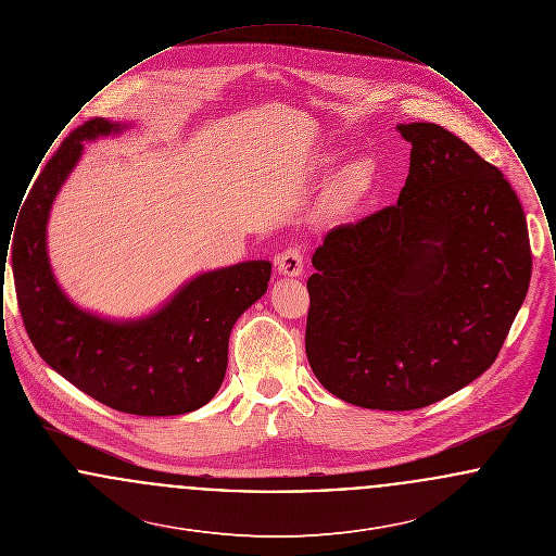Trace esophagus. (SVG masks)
Returning a JSON list of instances; mask_svg holds the SVG:
<instances>
[{
    "mask_svg": "<svg viewBox=\"0 0 556 556\" xmlns=\"http://www.w3.org/2000/svg\"><path fill=\"white\" fill-rule=\"evenodd\" d=\"M275 268L283 277L302 275V270H304V250L300 245H291L288 250H283L275 258Z\"/></svg>",
    "mask_w": 556,
    "mask_h": 556,
    "instance_id": "1",
    "label": "esophagus"
}]
</instances>
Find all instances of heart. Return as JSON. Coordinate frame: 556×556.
<instances>
[{
  "instance_id": "obj_1",
  "label": "heart",
  "mask_w": 556,
  "mask_h": 556,
  "mask_svg": "<svg viewBox=\"0 0 556 556\" xmlns=\"http://www.w3.org/2000/svg\"><path fill=\"white\" fill-rule=\"evenodd\" d=\"M336 164L333 154H323L318 159V170H331ZM370 184H372V168L365 162H356L345 166L336 181V195L344 200L348 204H354L363 200L369 193Z\"/></svg>"
}]
</instances>
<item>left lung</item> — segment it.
Returning <instances> with one entry per match:
<instances>
[{"label":"left lung","mask_w":556,"mask_h":556,"mask_svg":"<svg viewBox=\"0 0 556 556\" xmlns=\"http://www.w3.org/2000/svg\"><path fill=\"white\" fill-rule=\"evenodd\" d=\"M396 206L331 229L308 277L306 356L333 396L415 410L490 369L531 279L528 223L503 173L433 123Z\"/></svg>","instance_id":"obj_1"}]
</instances>
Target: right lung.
<instances>
[{
  "instance_id": "add662e5",
  "label": "right lung",
  "mask_w": 556,
  "mask_h": 556,
  "mask_svg": "<svg viewBox=\"0 0 556 556\" xmlns=\"http://www.w3.org/2000/svg\"><path fill=\"white\" fill-rule=\"evenodd\" d=\"M125 129L129 125L106 118L87 121L41 168L12 243L18 308L39 356L87 396L139 417L184 415L218 392L231 329L265 295L270 263L245 261L200 273L146 317L116 320L77 306L50 265V212L83 156V141Z\"/></svg>"
}]
</instances>
